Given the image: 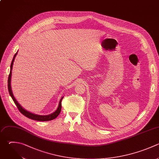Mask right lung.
Here are the masks:
<instances>
[{
    "instance_id": "obj_1",
    "label": "right lung",
    "mask_w": 159,
    "mask_h": 159,
    "mask_svg": "<svg viewBox=\"0 0 159 159\" xmlns=\"http://www.w3.org/2000/svg\"><path fill=\"white\" fill-rule=\"evenodd\" d=\"M18 52L15 54L12 63H11V71H10V74L9 75V78H8V89H9V94L11 96V98H12L14 102H15L16 105L17 106V108L19 109V110L20 111V112L24 115L25 116H26L28 118H30L31 119L33 120H39V121H48V120H53L54 119H55L60 113L61 110V100L63 98V97H62L60 99V101L59 102V104H58V107L57 108V109L53 113L48 114V115H39V114H34L32 112H30L28 111H27L26 109H25L16 100V99L15 98V97L14 96L12 91V88H11V76H12V67H13V64H14V61L15 60V58Z\"/></svg>"
}]
</instances>
